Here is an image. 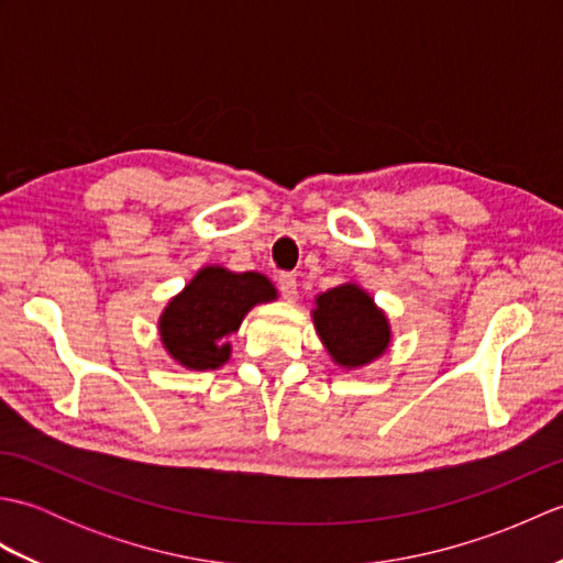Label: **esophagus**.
Masks as SVG:
<instances>
[{
	"label": "esophagus",
	"instance_id": "1",
	"mask_svg": "<svg viewBox=\"0 0 563 563\" xmlns=\"http://www.w3.org/2000/svg\"><path fill=\"white\" fill-rule=\"evenodd\" d=\"M278 290L285 300H295L297 297V278L292 273H280L278 275Z\"/></svg>",
	"mask_w": 563,
	"mask_h": 563
}]
</instances>
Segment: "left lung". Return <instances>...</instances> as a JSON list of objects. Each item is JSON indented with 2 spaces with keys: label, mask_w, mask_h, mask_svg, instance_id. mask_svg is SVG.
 Returning a JSON list of instances; mask_svg holds the SVG:
<instances>
[{
  "label": "left lung",
  "mask_w": 563,
  "mask_h": 563,
  "mask_svg": "<svg viewBox=\"0 0 563 563\" xmlns=\"http://www.w3.org/2000/svg\"><path fill=\"white\" fill-rule=\"evenodd\" d=\"M314 305V329L336 365L363 367L389 349V319L361 285L343 283L317 295Z\"/></svg>",
  "instance_id": "8db88e82"
}]
</instances>
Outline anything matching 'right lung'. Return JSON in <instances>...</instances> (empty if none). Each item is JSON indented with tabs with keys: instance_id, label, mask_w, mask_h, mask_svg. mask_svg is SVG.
<instances>
[{
	"instance_id": "right-lung-1",
	"label": "right lung",
	"mask_w": 563,
	"mask_h": 563,
	"mask_svg": "<svg viewBox=\"0 0 563 563\" xmlns=\"http://www.w3.org/2000/svg\"><path fill=\"white\" fill-rule=\"evenodd\" d=\"M278 290L266 275L202 266L172 297L159 317V339L172 361L188 369H218L230 361V333L239 331L251 307L273 302Z\"/></svg>"
}]
</instances>
